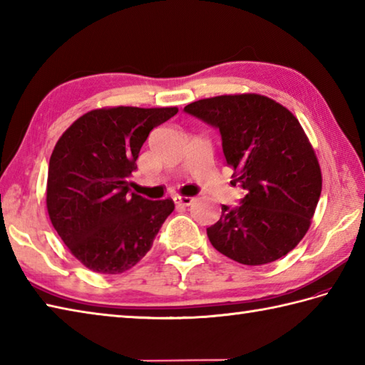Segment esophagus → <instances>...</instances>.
<instances>
[{"label": "esophagus", "instance_id": "1", "mask_svg": "<svg viewBox=\"0 0 365 365\" xmlns=\"http://www.w3.org/2000/svg\"><path fill=\"white\" fill-rule=\"evenodd\" d=\"M174 200H175V204L177 205H182V207H188V205H191L192 204V197H188V196H175L174 197Z\"/></svg>", "mask_w": 365, "mask_h": 365}]
</instances>
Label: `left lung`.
I'll use <instances>...</instances> for the list:
<instances>
[{"instance_id": "left-lung-1", "label": "left lung", "mask_w": 365, "mask_h": 365, "mask_svg": "<svg viewBox=\"0 0 365 365\" xmlns=\"http://www.w3.org/2000/svg\"><path fill=\"white\" fill-rule=\"evenodd\" d=\"M187 114L220 130L240 205H221L207 229L216 251L243 265H263L289 254L311 226L322 195V170L298 119L259 94L192 102Z\"/></svg>"}]
</instances>
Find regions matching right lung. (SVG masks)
<instances>
[{
	"mask_svg": "<svg viewBox=\"0 0 365 365\" xmlns=\"http://www.w3.org/2000/svg\"><path fill=\"white\" fill-rule=\"evenodd\" d=\"M177 108L118 106L76 119L54 145L46 182L53 227L84 267L119 274L150 251L173 199L131 192L139 150Z\"/></svg>",
	"mask_w": 365,
	"mask_h": 365,
	"instance_id": "right-lung-1",
	"label": "right lung"
}]
</instances>
